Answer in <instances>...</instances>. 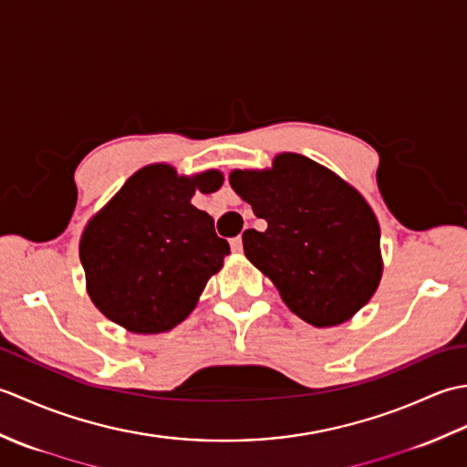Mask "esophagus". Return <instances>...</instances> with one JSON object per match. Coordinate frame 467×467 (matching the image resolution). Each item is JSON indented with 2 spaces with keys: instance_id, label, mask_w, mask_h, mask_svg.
<instances>
[{
  "instance_id": "obj_1",
  "label": "esophagus",
  "mask_w": 467,
  "mask_h": 467,
  "mask_svg": "<svg viewBox=\"0 0 467 467\" xmlns=\"http://www.w3.org/2000/svg\"><path fill=\"white\" fill-rule=\"evenodd\" d=\"M231 249L234 253H241L243 251V236L241 234L234 236V239H231Z\"/></svg>"
}]
</instances>
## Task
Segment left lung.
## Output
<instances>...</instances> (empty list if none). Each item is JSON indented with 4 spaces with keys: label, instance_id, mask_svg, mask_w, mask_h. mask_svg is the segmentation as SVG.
<instances>
[{
    "label": "left lung",
    "instance_id": "8db88e82",
    "mask_svg": "<svg viewBox=\"0 0 467 467\" xmlns=\"http://www.w3.org/2000/svg\"><path fill=\"white\" fill-rule=\"evenodd\" d=\"M231 186L266 221L263 233H243L246 259L296 317L339 325L371 299L383 271L381 233L355 188L301 154H279L271 171H234Z\"/></svg>",
    "mask_w": 467,
    "mask_h": 467
}]
</instances>
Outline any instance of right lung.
<instances>
[{"instance_id":"add662e5","label":"right lung","mask_w":467,"mask_h":467,"mask_svg":"<svg viewBox=\"0 0 467 467\" xmlns=\"http://www.w3.org/2000/svg\"><path fill=\"white\" fill-rule=\"evenodd\" d=\"M221 184L216 171L184 178L172 166H146L88 223L80 261L88 293L108 319L132 333H164L191 315L231 253L213 216L191 198L194 188Z\"/></svg>"}]
</instances>
